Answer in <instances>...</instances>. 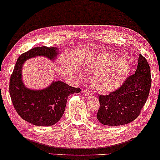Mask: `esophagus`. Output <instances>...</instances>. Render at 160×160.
Returning <instances> with one entry per match:
<instances>
[{
	"label": "esophagus",
	"mask_w": 160,
	"mask_h": 160,
	"mask_svg": "<svg viewBox=\"0 0 160 160\" xmlns=\"http://www.w3.org/2000/svg\"><path fill=\"white\" fill-rule=\"evenodd\" d=\"M83 93H84V95H92V92H91V91H89V90L88 89H87V88H84V90H83Z\"/></svg>",
	"instance_id": "1"
}]
</instances>
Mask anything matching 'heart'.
Wrapping results in <instances>:
<instances>
[{
	"instance_id": "1",
	"label": "heart",
	"mask_w": 160,
	"mask_h": 160,
	"mask_svg": "<svg viewBox=\"0 0 160 160\" xmlns=\"http://www.w3.org/2000/svg\"><path fill=\"white\" fill-rule=\"evenodd\" d=\"M115 61V57L109 53H103L88 64L96 72L92 79V87L101 93L116 89L124 81L128 74L129 63L124 59Z\"/></svg>"
}]
</instances>
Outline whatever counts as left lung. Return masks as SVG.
<instances>
[{"label": "left lung", "mask_w": 160, "mask_h": 160, "mask_svg": "<svg viewBox=\"0 0 160 160\" xmlns=\"http://www.w3.org/2000/svg\"><path fill=\"white\" fill-rule=\"evenodd\" d=\"M151 68L142 54L138 55L136 73L108 95H100L97 118L101 124L119 126L132 122L140 115L150 93Z\"/></svg>", "instance_id": "obj_1"}]
</instances>
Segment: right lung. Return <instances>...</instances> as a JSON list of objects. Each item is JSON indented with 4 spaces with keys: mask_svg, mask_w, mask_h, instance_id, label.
Returning <instances> with one entry per match:
<instances>
[{
    "mask_svg": "<svg viewBox=\"0 0 160 160\" xmlns=\"http://www.w3.org/2000/svg\"><path fill=\"white\" fill-rule=\"evenodd\" d=\"M53 47H36L18 57L9 80V95L13 107L21 118L36 126L55 124L65 112L68 96L80 92V88L70 86L61 81L53 82L41 91L27 88L22 80V68L26 59L36 56L53 59L57 54Z\"/></svg>",
    "mask_w": 160,
    "mask_h": 160,
    "instance_id": "obj_1",
    "label": "right lung"
}]
</instances>
